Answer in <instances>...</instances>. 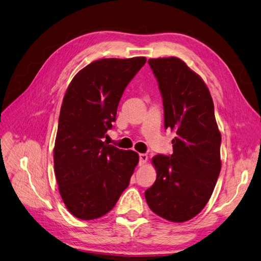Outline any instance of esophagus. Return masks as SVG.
<instances>
[{"mask_svg": "<svg viewBox=\"0 0 261 261\" xmlns=\"http://www.w3.org/2000/svg\"><path fill=\"white\" fill-rule=\"evenodd\" d=\"M140 166H143V165H144L146 162H147V155L146 154H140Z\"/></svg>", "mask_w": 261, "mask_h": 261, "instance_id": "34e87169", "label": "esophagus"}]
</instances>
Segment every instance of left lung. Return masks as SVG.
<instances>
[{
    "label": "left lung",
    "mask_w": 261,
    "mask_h": 261,
    "mask_svg": "<svg viewBox=\"0 0 261 261\" xmlns=\"http://www.w3.org/2000/svg\"><path fill=\"white\" fill-rule=\"evenodd\" d=\"M164 103L165 128L175 133L170 156L156 155L157 178L145 198L153 213L186 222L208 203L221 170V133L214 102L199 75L178 57L150 58Z\"/></svg>",
    "instance_id": "left-lung-1"
}]
</instances>
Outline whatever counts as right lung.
I'll list each match as a JSON object with an SVG mask.
<instances>
[{
    "label": "right lung",
    "mask_w": 261,
    "mask_h": 261,
    "mask_svg": "<svg viewBox=\"0 0 261 261\" xmlns=\"http://www.w3.org/2000/svg\"><path fill=\"white\" fill-rule=\"evenodd\" d=\"M145 57L103 58L74 75L65 93L54 146L58 191L68 212L93 220L111 212L127 189L139 155L103 139L123 91Z\"/></svg>",
    "instance_id": "1"
}]
</instances>
